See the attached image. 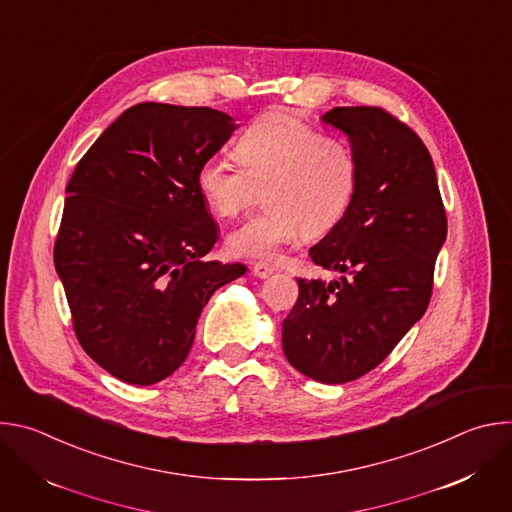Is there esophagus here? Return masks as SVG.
Returning a JSON list of instances; mask_svg holds the SVG:
<instances>
[{
  "label": "esophagus",
  "instance_id": "34e87169",
  "mask_svg": "<svg viewBox=\"0 0 512 512\" xmlns=\"http://www.w3.org/2000/svg\"><path fill=\"white\" fill-rule=\"evenodd\" d=\"M251 271H253V275H255V277L265 279V277H269V275L275 271V267H273V265H269V263H265V261H255V263H253V267H251Z\"/></svg>",
  "mask_w": 512,
  "mask_h": 512
}]
</instances>
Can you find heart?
Returning <instances> with one entry per match:
<instances>
[{"instance_id": "b5f03b06", "label": "heart", "mask_w": 512, "mask_h": 512, "mask_svg": "<svg viewBox=\"0 0 512 512\" xmlns=\"http://www.w3.org/2000/svg\"><path fill=\"white\" fill-rule=\"evenodd\" d=\"M239 162L206 158L196 174L204 202L218 216H237L265 190L267 210L227 237L243 259H275L302 235L322 237L346 214L356 194L358 164L346 143L287 113H265L237 137Z\"/></svg>"}]
</instances>
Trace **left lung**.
Wrapping results in <instances>:
<instances>
[{
    "label": "left lung",
    "mask_w": 512,
    "mask_h": 512,
    "mask_svg": "<svg viewBox=\"0 0 512 512\" xmlns=\"http://www.w3.org/2000/svg\"><path fill=\"white\" fill-rule=\"evenodd\" d=\"M358 184L342 221L310 249L334 281L298 279L283 320V354L302 375L340 385L373 371L425 314L448 218L419 135L381 107H334Z\"/></svg>",
    "instance_id": "obj_1"
}]
</instances>
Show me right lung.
I'll use <instances>...</instances> for the list:
<instances>
[{"label":"right lung","instance_id":"right-lung-1","mask_svg":"<svg viewBox=\"0 0 512 512\" xmlns=\"http://www.w3.org/2000/svg\"><path fill=\"white\" fill-rule=\"evenodd\" d=\"M235 129L210 107L139 103L68 180L54 267L81 346L119 381L170 377L210 296L247 271L204 259L218 229L196 186L200 164Z\"/></svg>","mask_w":512,"mask_h":512}]
</instances>
